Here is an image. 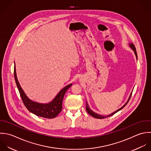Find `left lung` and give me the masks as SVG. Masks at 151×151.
<instances>
[{
	"label": "left lung",
	"mask_w": 151,
	"mask_h": 151,
	"mask_svg": "<svg viewBox=\"0 0 151 151\" xmlns=\"http://www.w3.org/2000/svg\"><path fill=\"white\" fill-rule=\"evenodd\" d=\"M129 46H130V47L132 49V50L135 52V55H136V56H137V59H138V56H137V50H136V48H135V45L133 44V43H129ZM131 95H132V93L130 95V96H129V99H128V101L127 102V103L122 107V108H121L120 109H118L117 111H116L115 112H113L112 114H110L109 115H107V116H102V115H98V114H96V113H95L94 112H93L90 108H89V105H88V103H87V102L86 101V111H87V112L90 115H91L92 116H93V118H97V119H104V118H108V117H109V116H112V115H114V114H115L116 112H118V111H119L120 110H121L122 109H123L126 105H127V104L128 103V102H129V99H130V98H131Z\"/></svg>",
	"instance_id": "left-lung-1"
}]
</instances>
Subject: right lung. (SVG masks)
<instances>
[{
    "instance_id": "add662e5",
    "label": "right lung",
    "mask_w": 151,
    "mask_h": 151,
    "mask_svg": "<svg viewBox=\"0 0 151 151\" xmlns=\"http://www.w3.org/2000/svg\"><path fill=\"white\" fill-rule=\"evenodd\" d=\"M14 76L23 103L29 112L38 116L47 119L55 118L61 112L62 109V102L64 95L66 91L72 86V84L68 85L63 88L52 102L47 104H43L33 102L27 97L17 81L15 63L14 67Z\"/></svg>"
}]
</instances>
